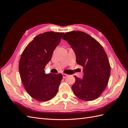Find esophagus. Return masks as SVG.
<instances>
[{"label":"esophagus","instance_id":"obj_1","mask_svg":"<svg viewBox=\"0 0 128 128\" xmlns=\"http://www.w3.org/2000/svg\"><path fill=\"white\" fill-rule=\"evenodd\" d=\"M62 76H63V78H66V77L68 76V75L66 74H63Z\"/></svg>","mask_w":128,"mask_h":128}]
</instances>
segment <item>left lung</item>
<instances>
[{"label": "left lung", "instance_id": "obj_1", "mask_svg": "<svg viewBox=\"0 0 128 128\" xmlns=\"http://www.w3.org/2000/svg\"><path fill=\"white\" fill-rule=\"evenodd\" d=\"M62 39L75 51L76 62L84 68L82 79L75 76L72 88L79 99L92 101L99 98L106 88L110 66L102 46L94 38L80 31L64 34Z\"/></svg>", "mask_w": 128, "mask_h": 128}]
</instances>
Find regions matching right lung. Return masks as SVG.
Segmentation results:
<instances>
[{
	"instance_id": "1",
	"label": "right lung",
	"mask_w": 128,
	"mask_h": 128,
	"mask_svg": "<svg viewBox=\"0 0 128 128\" xmlns=\"http://www.w3.org/2000/svg\"><path fill=\"white\" fill-rule=\"evenodd\" d=\"M64 34L48 32L38 34L21 54L18 69L22 82L28 94L38 102L48 101L58 91L62 75L46 74L44 69Z\"/></svg>"
}]
</instances>
